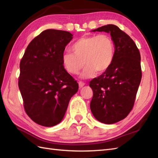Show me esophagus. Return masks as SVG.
Wrapping results in <instances>:
<instances>
[{
    "label": "esophagus",
    "mask_w": 158,
    "mask_h": 158,
    "mask_svg": "<svg viewBox=\"0 0 158 158\" xmlns=\"http://www.w3.org/2000/svg\"><path fill=\"white\" fill-rule=\"evenodd\" d=\"M85 83L83 82V81H79V88H83V86L85 85Z\"/></svg>",
    "instance_id": "obj_1"
}]
</instances>
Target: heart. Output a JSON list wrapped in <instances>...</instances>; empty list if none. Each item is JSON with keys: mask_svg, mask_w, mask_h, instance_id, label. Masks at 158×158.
<instances>
[{"mask_svg": "<svg viewBox=\"0 0 158 158\" xmlns=\"http://www.w3.org/2000/svg\"><path fill=\"white\" fill-rule=\"evenodd\" d=\"M70 50L72 53L67 52L62 55L64 67L69 73L77 75L85 64L87 66L82 74L84 78L92 77L96 71L105 72L115 57V45L106 35L83 36L73 43Z\"/></svg>", "mask_w": 158, "mask_h": 158, "instance_id": "obj_1", "label": "heart"}]
</instances>
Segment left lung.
Here are the masks:
<instances>
[{
	"label": "left lung",
	"mask_w": 158,
	"mask_h": 158,
	"mask_svg": "<svg viewBox=\"0 0 158 158\" xmlns=\"http://www.w3.org/2000/svg\"><path fill=\"white\" fill-rule=\"evenodd\" d=\"M94 32L110 33L115 45V57L109 68L93 79L90 109L99 122L112 124L132 110L142 78L140 54L135 43L117 26L108 24Z\"/></svg>",
	"instance_id": "left-lung-1"
}]
</instances>
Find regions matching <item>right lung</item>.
<instances>
[{
    "label": "right lung",
    "mask_w": 158,
    "mask_h": 158,
    "mask_svg": "<svg viewBox=\"0 0 158 158\" xmlns=\"http://www.w3.org/2000/svg\"><path fill=\"white\" fill-rule=\"evenodd\" d=\"M73 35L48 29L32 40L20 61L18 86L26 114L45 127L62 120L71 97L78 91L76 80L62 64L65 47Z\"/></svg>",
    "instance_id": "1"
}]
</instances>
